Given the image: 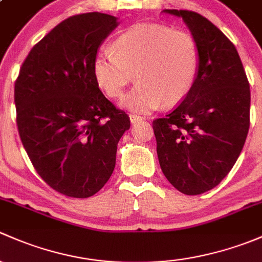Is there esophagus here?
Masks as SVG:
<instances>
[{
    "label": "esophagus",
    "instance_id": "esophagus-1",
    "mask_svg": "<svg viewBox=\"0 0 262 262\" xmlns=\"http://www.w3.org/2000/svg\"><path fill=\"white\" fill-rule=\"evenodd\" d=\"M130 121H131L132 125H135V123L142 122V121H144V118L140 117V116H136V115H130Z\"/></svg>",
    "mask_w": 262,
    "mask_h": 262
}]
</instances>
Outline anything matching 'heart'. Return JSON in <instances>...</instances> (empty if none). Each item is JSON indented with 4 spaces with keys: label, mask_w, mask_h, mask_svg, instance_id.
<instances>
[{
    "label": "heart",
    "mask_w": 262,
    "mask_h": 262,
    "mask_svg": "<svg viewBox=\"0 0 262 262\" xmlns=\"http://www.w3.org/2000/svg\"><path fill=\"white\" fill-rule=\"evenodd\" d=\"M112 48L94 56V79L106 96L118 98L135 73L139 83L120 102L128 111L149 115L163 102L178 103L195 83L201 54L188 31L163 24H136L118 35Z\"/></svg>",
    "instance_id": "obj_1"
}]
</instances>
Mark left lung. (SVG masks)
I'll use <instances>...</instances> for the list:
<instances>
[{"label": "left lung", "instance_id": "8db88e82", "mask_svg": "<svg viewBox=\"0 0 262 262\" xmlns=\"http://www.w3.org/2000/svg\"><path fill=\"white\" fill-rule=\"evenodd\" d=\"M182 17L199 47L195 83L174 111L152 122L156 152L166 179L187 195L217 187L238 159L250 127V84L238 53L199 13Z\"/></svg>", "mask_w": 262, "mask_h": 262}]
</instances>
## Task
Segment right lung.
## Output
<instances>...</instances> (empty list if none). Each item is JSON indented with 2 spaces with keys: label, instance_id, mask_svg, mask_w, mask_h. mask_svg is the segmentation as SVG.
Returning <instances> with one entry per match:
<instances>
[{
  "label": "right lung",
  "instance_id": "1",
  "mask_svg": "<svg viewBox=\"0 0 262 262\" xmlns=\"http://www.w3.org/2000/svg\"><path fill=\"white\" fill-rule=\"evenodd\" d=\"M117 17L88 12L61 21L29 53L15 83L16 122L37 174L54 190L88 198L116 165L130 118L103 96L93 60Z\"/></svg>",
  "mask_w": 262,
  "mask_h": 262
}]
</instances>
